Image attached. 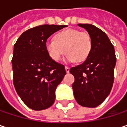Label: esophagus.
<instances>
[{"instance_id": "esophagus-1", "label": "esophagus", "mask_w": 127, "mask_h": 127, "mask_svg": "<svg viewBox=\"0 0 127 127\" xmlns=\"http://www.w3.org/2000/svg\"><path fill=\"white\" fill-rule=\"evenodd\" d=\"M65 70L67 73H69L70 72V67L68 66H65Z\"/></svg>"}]
</instances>
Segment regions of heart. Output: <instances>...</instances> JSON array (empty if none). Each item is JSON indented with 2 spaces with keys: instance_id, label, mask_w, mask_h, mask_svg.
Instances as JSON below:
<instances>
[{
  "instance_id": "obj_1",
  "label": "heart",
  "mask_w": 127,
  "mask_h": 127,
  "mask_svg": "<svg viewBox=\"0 0 127 127\" xmlns=\"http://www.w3.org/2000/svg\"><path fill=\"white\" fill-rule=\"evenodd\" d=\"M45 49L54 61L58 62L65 52L67 62L80 63L88 57L92 49V39L87 32L67 29L57 33L54 39H48Z\"/></svg>"
}]
</instances>
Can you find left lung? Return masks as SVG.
<instances>
[{"instance_id":"left-lung-1","label":"left lung","mask_w":127,"mask_h":127,"mask_svg":"<svg viewBox=\"0 0 127 127\" xmlns=\"http://www.w3.org/2000/svg\"><path fill=\"white\" fill-rule=\"evenodd\" d=\"M78 25L90 35L92 49L83 63L70 70L75 78L72 85L73 95L79 105L95 107L107 98L113 88L116 63L114 46L98 27L91 24Z\"/></svg>"}]
</instances>
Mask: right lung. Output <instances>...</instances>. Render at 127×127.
Masks as SVG:
<instances>
[{
	"mask_svg": "<svg viewBox=\"0 0 127 127\" xmlns=\"http://www.w3.org/2000/svg\"><path fill=\"white\" fill-rule=\"evenodd\" d=\"M66 25H41L24 32L14 45L13 83L21 100L29 108L42 110L55 101V90L66 70L45 49L51 34Z\"/></svg>",
	"mask_w": 127,
	"mask_h": 127,
	"instance_id": "add662e5",
	"label": "right lung"
}]
</instances>
